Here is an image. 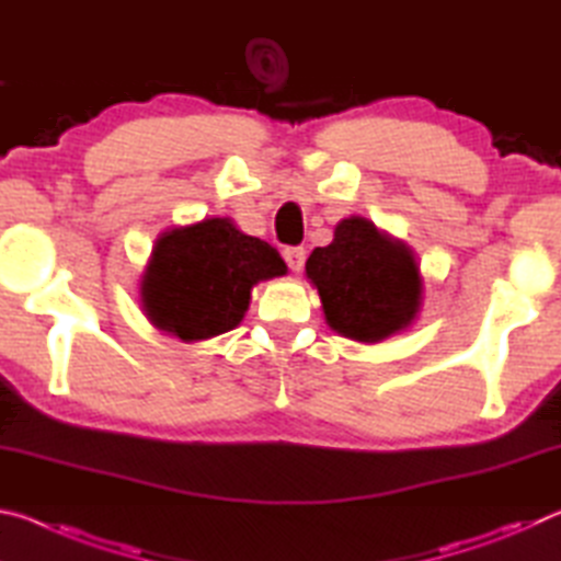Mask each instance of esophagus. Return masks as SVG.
<instances>
[{"label": "esophagus", "instance_id": "1", "mask_svg": "<svg viewBox=\"0 0 561 561\" xmlns=\"http://www.w3.org/2000/svg\"><path fill=\"white\" fill-rule=\"evenodd\" d=\"M284 260H287L291 272L299 274L304 267V260H307V252H304V247H287V250H284Z\"/></svg>", "mask_w": 561, "mask_h": 561}]
</instances>
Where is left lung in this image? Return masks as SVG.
<instances>
[{
    "instance_id": "8db88e82",
    "label": "left lung",
    "mask_w": 561,
    "mask_h": 561,
    "mask_svg": "<svg viewBox=\"0 0 561 561\" xmlns=\"http://www.w3.org/2000/svg\"><path fill=\"white\" fill-rule=\"evenodd\" d=\"M307 279L319 291L329 329L360 344L408 331L423 309L413 247L360 215L336 222L331 244L309 254Z\"/></svg>"
}]
</instances>
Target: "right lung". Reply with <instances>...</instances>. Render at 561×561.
Returning <instances> with one entry per match:
<instances>
[{
    "mask_svg": "<svg viewBox=\"0 0 561 561\" xmlns=\"http://www.w3.org/2000/svg\"><path fill=\"white\" fill-rule=\"evenodd\" d=\"M284 274L287 264L272 244L244 234L230 217H205L158 234L140 274V309L165 336L193 344L240 327L252 289Z\"/></svg>",
    "mask_w": 561,
    "mask_h": 561,
    "instance_id": "obj_1",
    "label": "right lung"
}]
</instances>
